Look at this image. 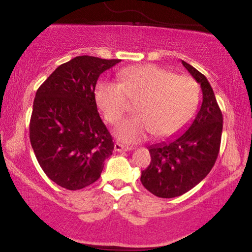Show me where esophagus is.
<instances>
[{
	"label": "esophagus",
	"instance_id": "esophagus-1",
	"mask_svg": "<svg viewBox=\"0 0 252 252\" xmlns=\"http://www.w3.org/2000/svg\"><path fill=\"white\" fill-rule=\"evenodd\" d=\"M132 150V148L128 146H124V144L116 142L115 143V151H118V153H122V151H129Z\"/></svg>",
	"mask_w": 252,
	"mask_h": 252
}]
</instances>
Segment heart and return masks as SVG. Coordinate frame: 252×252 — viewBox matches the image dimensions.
I'll list each match as a JSON object with an SVG mask.
<instances>
[{
  "label": "heart",
  "mask_w": 252,
  "mask_h": 252,
  "mask_svg": "<svg viewBox=\"0 0 252 252\" xmlns=\"http://www.w3.org/2000/svg\"><path fill=\"white\" fill-rule=\"evenodd\" d=\"M120 84L99 81L95 101L104 119L118 124L129 111L130 101L137 103L140 116L123 122L116 136L125 143H137L153 134L170 139L181 133L197 112L198 86L188 75H177L154 64L137 65L119 72Z\"/></svg>",
  "instance_id": "b5f03b06"
}]
</instances>
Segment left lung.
Wrapping results in <instances>:
<instances>
[{
	"instance_id": "left-lung-1",
	"label": "left lung",
	"mask_w": 252,
	"mask_h": 252,
	"mask_svg": "<svg viewBox=\"0 0 252 252\" xmlns=\"http://www.w3.org/2000/svg\"><path fill=\"white\" fill-rule=\"evenodd\" d=\"M201 85L203 102L194 122L184 134L149 147L150 165L141 174L147 190L161 198L184 195L212 170L218 157L222 132V113L204 74L182 61Z\"/></svg>"
}]
</instances>
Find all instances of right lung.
<instances>
[{
    "label": "right lung",
    "mask_w": 252,
    "mask_h": 252,
    "mask_svg": "<svg viewBox=\"0 0 252 252\" xmlns=\"http://www.w3.org/2000/svg\"><path fill=\"white\" fill-rule=\"evenodd\" d=\"M120 60L78 56L62 64L36 91L30 140L47 177L79 190L101 177L113 141L95 101L99 75Z\"/></svg>",
    "instance_id": "add662e5"
}]
</instances>
